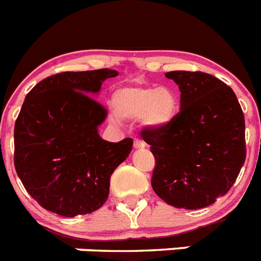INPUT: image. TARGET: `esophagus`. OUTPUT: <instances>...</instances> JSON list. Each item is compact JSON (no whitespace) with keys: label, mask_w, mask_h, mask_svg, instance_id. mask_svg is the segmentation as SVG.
<instances>
[{"label":"esophagus","mask_w":261,"mask_h":261,"mask_svg":"<svg viewBox=\"0 0 261 261\" xmlns=\"http://www.w3.org/2000/svg\"><path fill=\"white\" fill-rule=\"evenodd\" d=\"M145 146H146V144L144 141H141V140H135V142H133V147L135 149H144Z\"/></svg>","instance_id":"obj_1"}]
</instances>
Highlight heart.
<instances>
[{
    "label": "heart",
    "mask_w": 261,
    "mask_h": 261,
    "mask_svg": "<svg viewBox=\"0 0 261 261\" xmlns=\"http://www.w3.org/2000/svg\"><path fill=\"white\" fill-rule=\"evenodd\" d=\"M112 107L120 119L137 120L144 128L161 130L167 128L179 112V99L171 87L155 85H133L115 90Z\"/></svg>",
    "instance_id": "obj_1"
}]
</instances>
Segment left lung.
I'll return each instance as SVG.
<instances>
[{
  "label": "left lung",
  "mask_w": 261,
  "mask_h": 261,
  "mask_svg": "<svg viewBox=\"0 0 261 261\" xmlns=\"http://www.w3.org/2000/svg\"><path fill=\"white\" fill-rule=\"evenodd\" d=\"M166 77L180 90V112L167 128L141 132L155 158L151 187L175 208H205L231 188L244 165L243 111L231 87L208 73Z\"/></svg>",
  "instance_id": "obj_1"
}]
</instances>
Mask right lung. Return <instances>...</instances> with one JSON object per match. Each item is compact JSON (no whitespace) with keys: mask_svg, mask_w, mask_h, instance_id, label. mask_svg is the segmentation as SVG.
<instances>
[{"mask_svg":"<svg viewBox=\"0 0 261 261\" xmlns=\"http://www.w3.org/2000/svg\"><path fill=\"white\" fill-rule=\"evenodd\" d=\"M116 70L64 71L26 95L14 126V166L27 192L47 211L75 217L98 211L115 168L133 140L108 142L98 133L107 111L93 95Z\"/></svg>","mask_w":261,"mask_h":261,"instance_id":"obj_1","label":"right lung"}]
</instances>
